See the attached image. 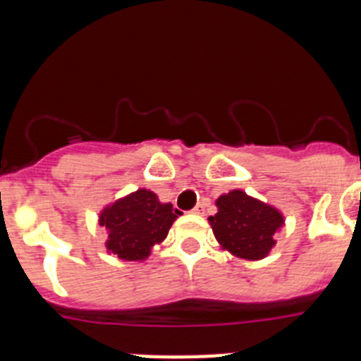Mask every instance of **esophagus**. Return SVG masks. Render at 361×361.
Wrapping results in <instances>:
<instances>
[{
	"label": "esophagus",
	"instance_id": "esophagus-1",
	"mask_svg": "<svg viewBox=\"0 0 361 361\" xmlns=\"http://www.w3.org/2000/svg\"><path fill=\"white\" fill-rule=\"evenodd\" d=\"M193 213H195V215H204V213H206V202L197 204L195 208H193Z\"/></svg>",
	"mask_w": 361,
	"mask_h": 361
}]
</instances>
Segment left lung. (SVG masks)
Here are the masks:
<instances>
[{
	"mask_svg": "<svg viewBox=\"0 0 361 361\" xmlns=\"http://www.w3.org/2000/svg\"><path fill=\"white\" fill-rule=\"evenodd\" d=\"M215 204L216 213L208 220L222 250L242 260H262L271 253L286 226L279 208L242 190L220 195Z\"/></svg>",
	"mask_w": 361,
	"mask_h": 361,
	"instance_id": "left-lung-1",
	"label": "left lung"
}]
</instances>
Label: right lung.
Segmentation results:
<instances>
[{
	"mask_svg": "<svg viewBox=\"0 0 361 361\" xmlns=\"http://www.w3.org/2000/svg\"><path fill=\"white\" fill-rule=\"evenodd\" d=\"M180 212L171 202H161L152 190H135L106 204L99 213V226L106 233V253L126 262H142L155 245L168 237Z\"/></svg>",
	"mask_w": 361,
	"mask_h": 361,
	"instance_id": "add662e5",
	"label": "right lung"
}]
</instances>
